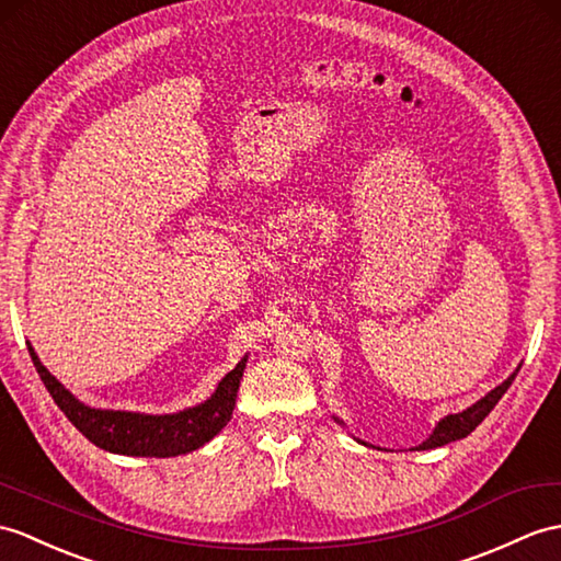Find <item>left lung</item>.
Segmentation results:
<instances>
[{
	"instance_id": "obj_1",
	"label": "left lung",
	"mask_w": 561,
	"mask_h": 561,
	"mask_svg": "<svg viewBox=\"0 0 561 561\" xmlns=\"http://www.w3.org/2000/svg\"><path fill=\"white\" fill-rule=\"evenodd\" d=\"M518 370H520V366H518L510 377H506V380H504L502 385L490 389V392H488L483 399H478V401L473 403V407H468V409H463V411H459V413H449V415H445V419H439V421L435 423L433 433L427 435V439H423L421 445L413 447V449H415V451H425V449L445 447V445H449V442H457V439H463L466 435H471L473 430L488 419V413H490L494 407H497V401L504 397L506 389L512 387V382H514V377H516ZM334 421L344 427V421L336 419V415H334ZM354 439L360 442V445L368 447V442H363V439H358V437H354Z\"/></svg>"
}]
</instances>
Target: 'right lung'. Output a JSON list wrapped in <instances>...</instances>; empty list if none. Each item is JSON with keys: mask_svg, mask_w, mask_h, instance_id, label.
<instances>
[{"mask_svg": "<svg viewBox=\"0 0 561 561\" xmlns=\"http://www.w3.org/2000/svg\"><path fill=\"white\" fill-rule=\"evenodd\" d=\"M28 354L33 366L45 382L47 392L55 399L64 415L81 430V433L104 451L124 454V457H179L210 442L221 427L231 421L233 407H237V392L245 370L249 356H243L237 368L221 377L215 392L205 401L195 403L176 413H138V411H114L93 409L76 399L55 375H51L43 360L37 358L35 348L28 342Z\"/></svg>", "mask_w": 561, "mask_h": 561, "instance_id": "obj_1", "label": "right lung"}]
</instances>
